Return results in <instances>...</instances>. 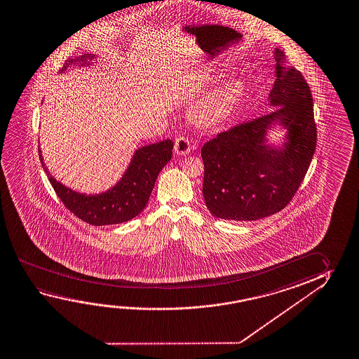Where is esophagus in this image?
I'll list each match as a JSON object with an SVG mask.
<instances>
[{
	"mask_svg": "<svg viewBox=\"0 0 359 359\" xmlns=\"http://www.w3.org/2000/svg\"><path fill=\"white\" fill-rule=\"evenodd\" d=\"M174 150H175V154L180 155V156L182 155H188L190 153V150H191V144H190L187 137L180 136V137H177V140H175Z\"/></svg>",
	"mask_w": 359,
	"mask_h": 359,
	"instance_id": "esophagus-1",
	"label": "esophagus"
}]
</instances>
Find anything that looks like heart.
<instances>
[{
    "mask_svg": "<svg viewBox=\"0 0 359 359\" xmlns=\"http://www.w3.org/2000/svg\"><path fill=\"white\" fill-rule=\"evenodd\" d=\"M245 90L239 80H225L198 97L189 107V118L204 129L217 128L236 111Z\"/></svg>",
    "mask_w": 359,
    "mask_h": 359,
    "instance_id": "b5f03b06",
    "label": "heart"
}]
</instances>
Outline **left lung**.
<instances>
[{
  "mask_svg": "<svg viewBox=\"0 0 359 359\" xmlns=\"http://www.w3.org/2000/svg\"><path fill=\"white\" fill-rule=\"evenodd\" d=\"M276 81L266 105L273 111L217 135L201 149L203 195L214 217L250 222L288 205L317 145L311 88L299 71L274 50ZM280 130V142L270 140Z\"/></svg>",
  "mask_w": 359,
  "mask_h": 359,
  "instance_id": "8db88e82",
  "label": "left lung"
}]
</instances>
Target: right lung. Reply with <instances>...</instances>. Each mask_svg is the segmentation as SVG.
<instances>
[{
	"mask_svg": "<svg viewBox=\"0 0 359 359\" xmlns=\"http://www.w3.org/2000/svg\"><path fill=\"white\" fill-rule=\"evenodd\" d=\"M96 57L97 53H90L69 59L59 72L64 74L72 66L76 69L91 67ZM172 147L174 142L168 139L136 149L128 168L116 184L105 191L95 194L80 193L56 180L43 163L41 147H39V155L48 180L66 208L83 222L100 226L129 222L144 210L156 177L171 160Z\"/></svg>",
	"mask_w": 359,
	"mask_h": 359,
	"instance_id": "1",
	"label": "right lung"
}]
</instances>
